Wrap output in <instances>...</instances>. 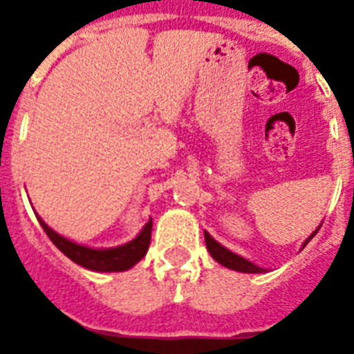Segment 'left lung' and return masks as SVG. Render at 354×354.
<instances>
[{
	"mask_svg": "<svg viewBox=\"0 0 354 354\" xmlns=\"http://www.w3.org/2000/svg\"><path fill=\"white\" fill-rule=\"evenodd\" d=\"M321 228V226H319ZM319 228L311 234V236L306 239V243L304 247L313 239V236L319 232ZM203 236H205V245H207V251L209 254L213 257V259L218 262V264H223L224 268H228V270H234V272H241V273H262L264 272V268H260V266L252 264L251 260L243 259V257H239L236 252H232L230 249H226L224 245H221L216 239L209 236L207 232H203Z\"/></svg>",
	"mask_w": 354,
	"mask_h": 354,
	"instance_id": "obj_1",
	"label": "left lung"
}]
</instances>
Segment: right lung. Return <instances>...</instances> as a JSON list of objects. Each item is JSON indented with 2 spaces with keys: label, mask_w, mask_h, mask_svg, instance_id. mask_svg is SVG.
<instances>
[{
  "label": "right lung",
  "mask_w": 354,
  "mask_h": 354,
  "mask_svg": "<svg viewBox=\"0 0 354 354\" xmlns=\"http://www.w3.org/2000/svg\"><path fill=\"white\" fill-rule=\"evenodd\" d=\"M37 221L43 226V230L46 232V236L50 237V241L69 260H73L75 264L92 270V272H126L145 257L147 251H149V243H151L152 218L131 241L118 245V247H109V249H94V247L75 243L68 237L60 236L58 232H54L39 215H37Z\"/></svg>",
  "instance_id": "obj_1"
}]
</instances>
